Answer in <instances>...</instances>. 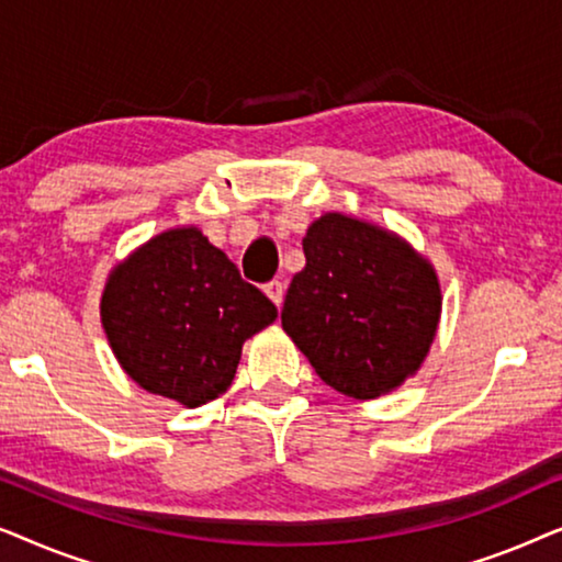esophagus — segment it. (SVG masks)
Instances as JSON below:
<instances>
[{
  "label": "esophagus",
  "instance_id": "34e87169",
  "mask_svg": "<svg viewBox=\"0 0 562 562\" xmlns=\"http://www.w3.org/2000/svg\"><path fill=\"white\" fill-rule=\"evenodd\" d=\"M263 291H266L268 299H271V302H273L276 306L283 304V294H286V286H283V281H279V279L268 281L266 286H263Z\"/></svg>",
  "mask_w": 562,
  "mask_h": 562
}]
</instances>
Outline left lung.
<instances>
[{"label":"left lung","mask_w":562,"mask_h":562,"mask_svg":"<svg viewBox=\"0 0 562 562\" xmlns=\"http://www.w3.org/2000/svg\"><path fill=\"white\" fill-rule=\"evenodd\" d=\"M281 325L322 381L375 398L417 371L440 319L437 276L409 245L368 222L325 214L306 229Z\"/></svg>","instance_id":"8db88e82"}]
</instances>
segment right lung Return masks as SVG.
I'll use <instances>...</instances> for the list:
<instances>
[{
	"label": "right lung",
	"instance_id": "right-lung-1",
	"mask_svg": "<svg viewBox=\"0 0 562 562\" xmlns=\"http://www.w3.org/2000/svg\"><path fill=\"white\" fill-rule=\"evenodd\" d=\"M276 314L196 227L153 237L114 268L102 296L104 333L130 379L187 406L225 394L243 342Z\"/></svg>",
	"mask_w": 562,
	"mask_h": 562
}]
</instances>
